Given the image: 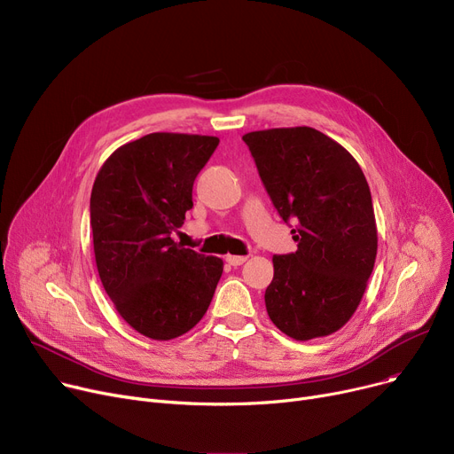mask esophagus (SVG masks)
I'll list each match as a JSON object with an SVG mask.
<instances>
[{
	"instance_id": "esophagus-1",
	"label": "esophagus",
	"mask_w": 454,
	"mask_h": 454,
	"mask_svg": "<svg viewBox=\"0 0 454 454\" xmlns=\"http://www.w3.org/2000/svg\"><path fill=\"white\" fill-rule=\"evenodd\" d=\"M227 263H231V265H234V268H236V265H242L246 260H247V256H238V254H227Z\"/></svg>"
}]
</instances>
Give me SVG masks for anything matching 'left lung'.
Instances as JSON below:
<instances>
[{
    "label": "left lung",
    "mask_w": 454,
    "mask_h": 454,
    "mask_svg": "<svg viewBox=\"0 0 454 454\" xmlns=\"http://www.w3.org/2000/svg\"><path fill=\"white\" fill-rule=\"evenodd\" d=\"M246 145L297 251L275 254L265 289L273 325L295 340L326 337L356 313L378 254L370 186L354 155L309 126L249 131Z\"/></svg>",
    "instance_id": "left-lung-1"
}]
</instances>
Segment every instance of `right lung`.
Returning <instances> with one entry per match:
<instances>
[{
  "label": "right lung",
  "instance_id": "add662e5",
  "mask_svg": "<svg viewBox=\"0 0 454 454\" xmlns=\"http://www.w3.org/2000/svg\"><path fill=\"white\" fill-rule=\"evenodd\" d=\"M220 139L157 131L119 146L100 167L90 201L100 282L124 321L170 340L208 309L223 260L184 249L172 232L192 208V184Z\"/></svg>",
  "mask_w": 454,
  "mask_h": 454
}]
</instances>
